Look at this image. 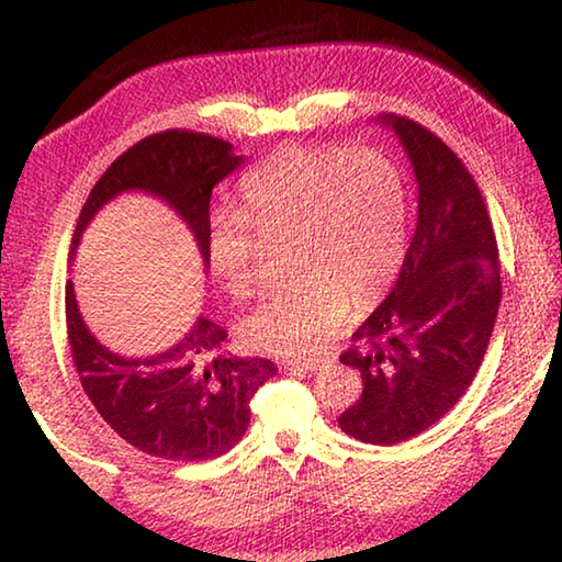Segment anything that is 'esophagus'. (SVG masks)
I'll use <instances>...</instances> for the list:
<instances>
[{
    "instance_id": "obj_1",
    "label": "esophagus",
    "mask_w": 562,
    "mask_h": 562,
    "mask_svg": "<svg viewBox=\"0 0 562 562\" xmlns=\"http://www.w3.org/2000/svg\"><path fill=\"white\" fill-rule=\"evenodd\" d=\"M325 364V359L322 357H297V359H288V367L292 369H304V372H315Z\"/></svg>"
}]
</instances>
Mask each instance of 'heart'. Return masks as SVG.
Listing matches in <instances>:
<instances>
[{
    "label": "heart",
    "mask_w": 562,
    "mask_h": 562,
    "mask_svg": "<svg viewBox=\"0 0 562 562\" xmlns=\"http://www.w3.org/2000/svg\"><path fill=\"white\" fill-rule=\"evenodd\" d=\"M240 217L260 237H290L297 274L243 322V337L274 355L327 341L347 304L382 297L404 258V180L372 148L278 150L245 180ZM211 268L235 300L258 292V240L237 217L215 221Z\"/></svg>",
    "instance_id": "b5f03b06"
}]
</instances>
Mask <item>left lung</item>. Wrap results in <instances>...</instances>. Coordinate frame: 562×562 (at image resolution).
Listing matches in <instances>:
<instances>
[{"instance_id": "obj_1", "label": "left lung", "mask_w": 562, "mask_h": 562, "mask_svg": "<svg viewBox=\"0 0 562 562\" xmlns=\"http://www.w3.org/2000/svg\"><path fill=\"white\" fill-rule=\"evenodd\" d=\"M382 121L414 164L418 217L392 292L339 355L364 382L339 426L357 441L394 446L434 426L471 386L496 325L501 258L463 160L422 123Z\"/></svg>"}]
</instances>
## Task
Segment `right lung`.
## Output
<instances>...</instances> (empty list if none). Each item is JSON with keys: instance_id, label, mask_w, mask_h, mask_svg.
Masks as SVG:
<instances>
[{"instance_id": "right-lung-1", "label": "right lung", "mask_w": 562, "mask_h": 562, "mask_svg": "<svg viewBox=\"0 0 562 562\" xmlns=\"http://www.w3.org/2000/svg\"><path fill=\"white\" fill-rule=\"evenodd\" d=\"M231 148L223 138L186 128L140 138L91 188L71 245L103 203L121 190L138 188L183 215L207 260L213 188L243 160ZM66 335L83 392L103 422L138 451L168 461L198 463L231 451L250 424L255 392L274 374L268 359L223 355L227 331L205 317L164 355H113L83 325L71 282L66 284Z\"/></svg>"}]
</instances>
